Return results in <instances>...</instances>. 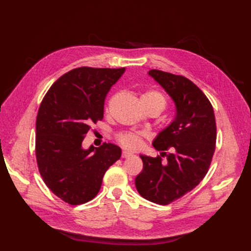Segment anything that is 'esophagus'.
Instances as JSON below:
<instances>
[{
	"label": "esophagus",
	"instance_id": "34e87169",
	"mask_svg": "<svg viewBox=\"0 0 251 251\" xmlns=\"http://www.w3.org/2000/svg\"><path fill=\"white\" fill-rule=\"evenodd\" d=\"M132 155H134V154L130 153V152H128V151H123V153H122V157H123V158L130 157V156H132Z\"/></svg>",
	"mask_w": 251,
	"mask_h": 251
}]
</instances>
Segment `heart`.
Returning <instances> with one entry per match:
<instances>
[{"label": "heart", "mask_w": 251, "mask_h": 251, "mask_svg": "<svg viewBox=\"0 0 251 251\" xmlns=\"http://www.w3.org/2000/svg\"><path fill=\"white\" fill-rule=\"evenodd\" d=\"M141 101L157 105L162 111L166 106V98L157 90H149L141 96ZM117 141L127 150H137L141 147V136L137 132H122L117 136Z\"/></svg>", "instance_id": "1"}]
</instances>
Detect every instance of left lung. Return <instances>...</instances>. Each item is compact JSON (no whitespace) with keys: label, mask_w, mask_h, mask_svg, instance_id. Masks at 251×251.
Here are the masks:
<instances>
[{"label":"left lung","mask_w":251,"mask_h":251,"mask_svg":"<svg viewBox=\"0 0 251 251\" xmlns=\"http://www.w3.org/2000/svg\"><path fill=\"white\" fill-rule=\"evenodd\" d=\"M148 73L173 99L176 116L153 141L161 156L140 155L143 169L135 184L146 200L168 205L193 190L209 169L217 139L215 113L205 94L189 78L161 70ZM167 150L172 152L166 153ZM164 155L166 163L161 162Z\"/></svg>","instance_id":"obj_1"}]
</instances>
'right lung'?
<instances>
[{
    "mask_svg": "<svg viewBox=\"0 0 251 251\" xmlns=\"http://www.w3.org/2000/svg\"><path fill=\"white\" fill-rule=\"evenodd\" d=\"M125 68H76L46 93L36 116L35 155L45 184L63 201L81 205L98 194L106 170L122 155L113 143L87 150L90 125L103 119L106 94Z\"/></svg>",
    "mask_w": 251,
    "mask_h": 251,
    "instance_id": "obj_1",
    "label": "right lung"
}]
</instances>
